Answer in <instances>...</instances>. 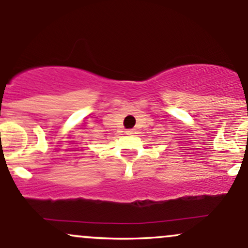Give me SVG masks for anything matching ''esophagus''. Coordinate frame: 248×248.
Masks as SVG:
<instances>
[{
    "mask_svg": "<svg viewBox=\"0 0 248 248\" xmlns=\"http://www.w3.org/2000/svg\"><path fill=\"white\" fill-rule=\"evenodd\" d=\"M126 133L128 134V135H133V134H135V130H134V129H128Z\"/></svg>",
    "mask_w": 248,
    "mask_h": 248,
    "instance_id": "obj_1",
    "label": "esophagus"
}]
</instances>
